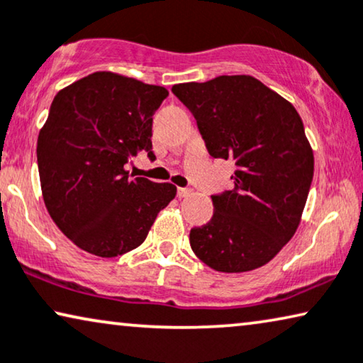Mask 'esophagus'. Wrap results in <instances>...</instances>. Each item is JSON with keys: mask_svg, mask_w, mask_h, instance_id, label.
<instances>
[{"mask_svg": "<svg viewBox=\"0 0 363 363\" xmlns=\"http://www.w3.org/2000/svg\"><path fill=\"white\" fill-rule=\"evenodd\" d=\"M190 190H188V188H178L177 190V196L178 198H186V196H190Z\"/></svg>", "mask_w": 363, "mask_h": 363, "instance_id": "esophagus-1", "label": "esophagus"}]
</instances>
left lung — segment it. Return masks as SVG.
I'll use <instances>...</instances> for the list:
<instances>
[{"label": "left lung", "mask_w": 363, "mask_h": 363, "mask_svg": "<svg viewBox=\"0 0 363 363\" xmlns=\"http://www.w3.org/2000/svg\"><path fill=\"white\" fill-rule=\"evenodd\" d=\"M172 93L190 109L209 155L233 160L234 188L213 194L214 214L190 230L208 267L249 272L293 238L313 182L314 157L291 103L249 75L180 83Z\"/></svg>", "instance_id": "1"}]
</instances>
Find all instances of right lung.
<instances>
[{
  "mask_svg": "<svg viewBox=\"0 0 363 363\" xmlns=\"http://www.w3.org/2000/svg\"><path fill=\"white\" fill-rule=\"evenodd\" d=\"M167 96L164 86L96 72L52 101L38 139L40 188L50 218L80 249L98 257L135 249L175 198L170 183L125 170L140 152L155 160L152 116Z\"/></svg>",
  "mask_w": 363,
  "mask_h": 363,
  "instance_id": "right-lung-1",
  "label": "right lung"
}]
</instances>
